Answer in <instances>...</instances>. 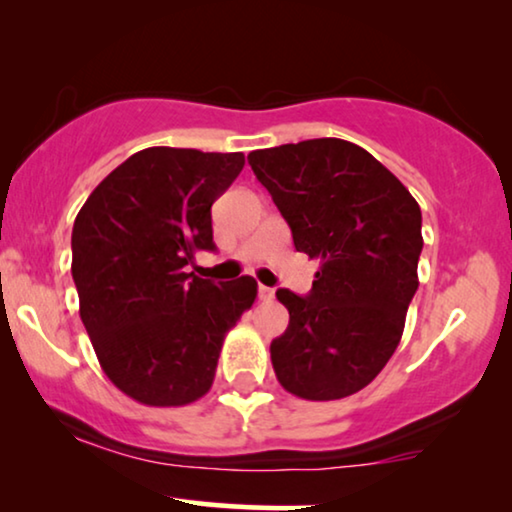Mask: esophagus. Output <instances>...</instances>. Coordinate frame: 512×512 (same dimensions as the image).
I'll return each instance as SVG.
<instances>
[{
  "mask_svg": "<svg viewBox=\"0 0 512 512\" xmlns=\"http://www.w3.org/2000/svg\"><path fill=\"white\" fill-rule=\"evenodd\" d=\"M272 296H275V291L270 289V286H258V298L261 300H272Z\"/></svg>",
  "mask_w": 512,
  "mask_h": 512,
  "instance_id": "34e87169",
  "label": "esophagus"
}]
</instances>
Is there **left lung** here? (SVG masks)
<instances>
[{
	"label": "left lung",
	"mask_w": 512,
	"mask_h": 512,
	"mask_svg": "<svg viewBox=\"0 0 512 512\" xmlns=\"http://www.w3.org/2000/svg\"><path fill=\"white\" fill-rule=\"evenodd\" d=\"M247 160L296 249L319 261L307 296L277 291L289 310V328L270 345L277 380L307 401L352 396L401 342L424 247L417 200L345 139L282 144Z\"/></svg>",
	"instance_id": "obj_1"
}]
</instances>
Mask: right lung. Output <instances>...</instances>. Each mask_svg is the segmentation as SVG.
<instances>
[{"label":"right lung","mask_w":512,"mask_h":512,"mask_svg":"<svg viewBox=\"0 0 512 512\" xmlns=\"http://www.w3.org/2000/svg\"><path fill=\"white\" fill-rule=\"evenodd\" d=\"M242 153L151 146L116 167L72 230L79 312L100 366L125 396L170 408L205 396L226 333L256 300V279L186 272L214 251L212 205Z\"/></svg>","instance_id":"1"}]
</instances>
